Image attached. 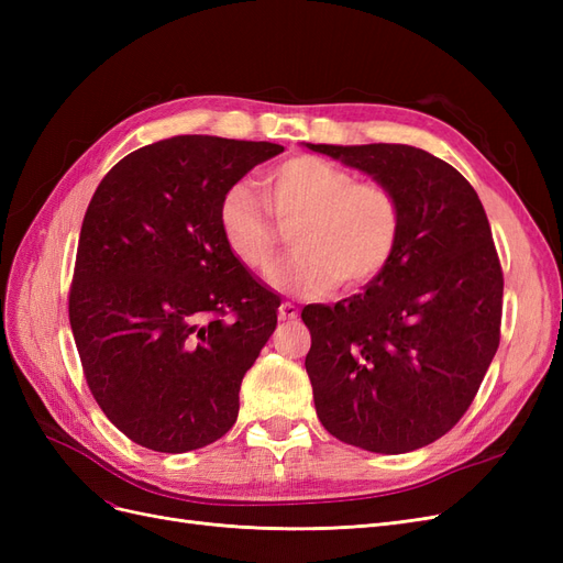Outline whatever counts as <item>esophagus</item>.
Returning a JSON list of instances; mask_svg holds the SVG:
<instances>
[{"label": "esophagus", "instance_id": "esophagus-1", "mask_svg": "<svg viewBox=\"0 0 563 563\" xmlns=\"http://www.w3.org/2000/svg\"><path fill=\"white\" fill-rule=\"evenodd\" d=\"M279 319L282 321H294V319H298V308L294 302H282L279 305Z\"/></svg>", "mask_w": 563, "mask_h": 563}]
</instances>
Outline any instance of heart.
Instances as JSON below:
<instances>
[{
	"instance_id": "heart-1",
	"label": "heart",
	"mask_w": 563,
	"mask_h": 563,
	"mask_svg": "<svg viewBox=\"0 0 563 563\" xmlns=\"http://www.w3.org/2000/svg\"><path fill=\"white\" fill-rule=\"evenodd\" d=\"M267 203L282 225H294V253L269 269L282 294L314 298L340 282L360 288L395 258L404 230L399 197L362 183L347 168L300 155L263 178ZM265 199L249 183H234L220 199L218 228L230 253L251 272H265L277 253V228Z\"/></svg>"
}]
</instances>
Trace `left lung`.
Wrapping results in <instances>:
<instances>
[{
  "mask_svg": "<svg viewBox=\"0 0 563 563\" xmlns=\"http://www.w3.org/2000/svg\"><path fill=\"white\" fill-rule=\"evenodd\" d=\"M401 201L395 258L364 294L302 310L317 416L345 444L408 453L465 416L500 345L503 269L486 211L451 164L411 145H312Z\"/></svg>",
  "mask_w": 563,
  "mask_h": 563,
  "instance_id": "left-lung-1",
  "label": "left lung"
}]
</instances>
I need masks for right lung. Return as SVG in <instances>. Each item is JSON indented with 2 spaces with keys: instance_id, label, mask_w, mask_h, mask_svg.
I'll list each match as a JSON object with an SVG mask.
<instances>
[{
  "instance_id": "right-lung-1",
  "label": "right lung",
  "mask_w": 563,
  "mask_h": 563,
  "mask_svg": "<svg viewBox=\"0 0 563 563\" xmlns=\"http://www.w3.org/2000/svg\"><path fill=\"white\" fill-rule=\"evenodd\" d=\"M277 143L174 135L117 162L84 216L70 327L84 376L119 432L159 453L213 444L279 298L234 258L220 199Z\"/></svg>"
}]
</instances>
